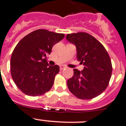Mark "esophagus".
I'll use <instances>...</instances> for the list:
<instances>
[{
  "mask_svg": "<svg viewBox=\"0 0 126 126\" xmlns=\"http://www.w3.org/2000/svg\"><path fill=\"white\" fill-rule=\"evenodd\" d=\"M65 65H61V66H60V70H61V71H62V69H65Z\"/></svg>",
  "mask_w": 126,
  "mask_h": 126,
  "instance_id": "34e87169",
  "label": "esophagus"
}]
</instances>
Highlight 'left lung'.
<instances>
[{
    "label": "left lung",
    "mask_w": 126,
    "mask_h": 126,
    "mask_svg": "<svg viewBox=\"0 0 126 126\" xmlns=\"http://www.w3.org/2000/svg\"><path fill=\"white\" fill-rule=\"evenodd\" d=\"M74 44L77 60L84 65L82 71L74 69V76L67 80L69 91L77 98L91 99L98 96L108 87L112 74V64L102 44L86 32L66 35Z\"/></svg>",
    "instance_id": "left-lung-1"
}]
</instances>
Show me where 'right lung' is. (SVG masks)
Masks as SVG:
<instances>
[{"instance_id":"1","label":"right lung","mask_w":126,"mask_h":126,"mask_svg":"<svg viewBox=\"0 0 126 126\" xmlns=\"http://www.w3.org/2000/svg\"><path fill=\"white\" fill-rule=\"evenodd\" d=\"M64 37V34L38 29L17 44L11 56L10 71L14 82L23 93L38 96L52 88L59 67L49 65L47 55Z\"/></svg>"}]
</instances>
